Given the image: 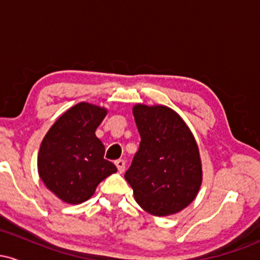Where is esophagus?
<instances>
[{
	"mask_svg": "<svg viewBox=\"0 0 260 260\" xmlns=\"http://www.w3.org/2000/svg\"><path fill=\"white\" fill-rule=\"evenodd\" d=\"M115 165L117 166L118 172H121V174H122V172L124 171V169H126V161L122 160V159H118V160L115 161Z\"/></svg>",
	"mask_w": 260,
	"mask_h": 260,
	"instance_id": "esophagus-1",
	"label": "esophagus"
}]
</instances>
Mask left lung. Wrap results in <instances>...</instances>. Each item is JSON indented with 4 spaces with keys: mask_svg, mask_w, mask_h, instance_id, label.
<instances>
[{
    "mask_svg": "<svg viewBox=\"0 0 260 260\" xmlns=\"http://www.w3.org/2000/svg\"><path fill=\"white\" fill-rule=\"evenodd\" d=\"M139 149L124 174L134 199L155 216L178 213L194 201L202 184V162L192 132L168 106L133 107Z\"/></svg>",
    "mask_w": 260,
    "mask_h": 260,
    "instance_id": "left-lung-1",
    "label": "left lung"
}]
</instances>
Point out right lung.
I'll return each mask as SVG.
<instances>
[{
  "label": "right lung",
  "mask_w": 260,
  "mask_h": 260,
  "mask_svg": "<svg viewBox=\"0 0 260 260\" xmlns=\"http://www.w3.org/2000/svg\"><path fill=\"white\" fill-rule=\"evenodd\" d=\"M107 110L79 103L66 111L41 142L38 171L45 186L68 204H80L94 194L98 184L117 171L104 159L105 147L95 131Z\"/></svg>",
  "instance_id": "obj_1"
}]
</instances>
